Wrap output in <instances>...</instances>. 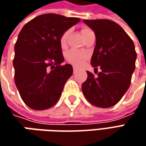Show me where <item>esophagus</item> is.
<instances>
[{
  "instance_id": "1",
  "label": "esophagus",
  "mask_w": 146,
  "mask_h": 146,
  "mask_svg": "<svg viewBox=\"0 0 146 146\" xmlns=\"http://www.w3.org/2000/svg\"><path fill=\"white\" fill-rule=\"evenodd\" d=\"M73 71H74V73H76V71H77V68H76V66H73Z\"/></svg>"
}]
</instances>
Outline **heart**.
Returning <instances> with one entry per match:
<instances>
[{"instance_id": "obj_1", "label": "heart", "mask_w": 146, "mask_h": 146, "mask_svg": "<svg viewBox=\"0 0 146 146\" xmlns=\"http://www.w3.org/2000/svg\"><path fill=\"white\" fill-rule=\"evenodd\" d=\"M90 32H93V31L88 28V27H83L81 30V33L84 38L89 34ZM69 31H65L64 33L60 37V45L63 48L66 44V40H67V36H68ZM87 58V54L84 52H80V51H76V50H70L67 52L66 54V59L68 62H70L72 65L76 66H81L84 61Z\"/></svg>"}]
</instances>
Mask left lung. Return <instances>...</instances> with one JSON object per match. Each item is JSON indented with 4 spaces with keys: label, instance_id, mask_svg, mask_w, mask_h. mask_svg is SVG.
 Returning <instances> with one entry per match:
<instances>
[{
    "label": "left lung",
    "instance_id": "8db88e82",
    "mask_svg": "<svg viewBox=\"0 0 146 146\" xmlns=\"http://www.w3.org/2000/svg\"><path fill=\"white\" fill-rule=\"evenodd\" d=\"M95 33L96 45L91 58L98 77L87 71L82 91L93 106L109 108L117 104L130 86L136 68L137 53L132 39L116 23L108 19L84 20Z\"/></svg>",
    "mask_w": 146,
    "mask_h": 146
}]
</instances>
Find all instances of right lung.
<instances>
[{"label": "right lung", "mask_w": 146, "mask_h": 146, "mask_svg": "<svg viewBox=\"0 0 146 146\" xmlns=\"http://www.w3.org/2000/svg\"><path fill=\"white\" fill-rule=\"evenodd\" d=\"M55 14L37 16L20 31L14 46V82L30 108L43 110L58 102L72 66L64 62L60 37L80 22Z\"/></svg>", "instance_id": "obj_1"}]
</instances>
